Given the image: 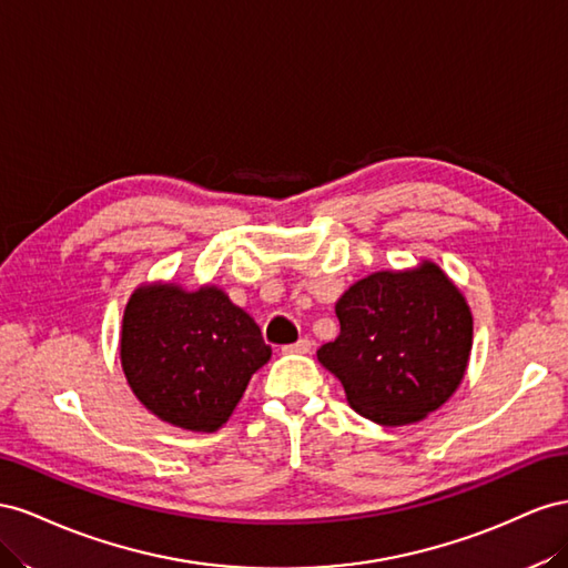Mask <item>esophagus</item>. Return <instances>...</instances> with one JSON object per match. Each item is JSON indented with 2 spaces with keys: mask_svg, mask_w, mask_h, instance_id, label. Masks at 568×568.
<instances>
[{
  "mask_svg": "<svg viewBox=\"0 0 568 568\" xmlns=\"http://www.w3.org/2000/svg\"><path fill=\"white\" fill-rule=\"evenodd\" d=\"M283 352H290V354H310V352H312V339H310V337H300L297 343L283 347Z\"/></svg>",
  "mask_w": 568,
  "mask_h": 568,
  "instance_id": "obj_1",
  "label": "esophagus"
}]
</instances>
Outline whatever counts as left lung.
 I'll return each instance as SVG.
<instances>
[{"mask_svg": "<svg viewBox=\"0 0 568 568\" xmlns=\"http://www.w3.org/2000/svg\"><path fill=\"white\" fill-rule=\"evenodd\" d=\"M335 316L339 335L316 356L349 407L376 424H416L464 381L474 316L437 264L366 275L337 300Z\"/></svg>", "mask_w": 568, "mask_h": 568, "instance_id": "left-lung-1", "label": "left lung"}]
</instances>
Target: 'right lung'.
I'll return each mask as SVG.
<instances>
[{
  "label": "right lung",
  "instance_id": "obj_1",
  "mask_svg": "<svg viewBox=\"0 0 568 568\" xmlns=\"http://www.w3.org/2000/svg\"><path fill=\"white\" fill-rule=\"evenodd\" d=\"M271 359L254 318L216 285H140L123 312L121 366L135 397L171 426L214 433Z\"/></svg>",
  "mask_w": 568,
  "mask_h": 568
}]
</instances>
